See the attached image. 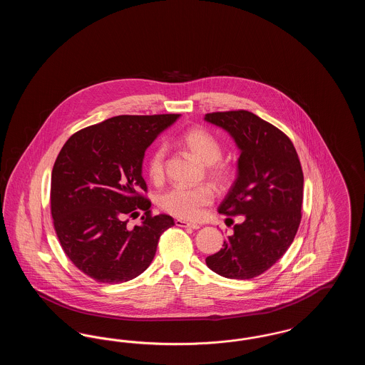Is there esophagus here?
<instances>
[{"label": "esophagus", "mask_w": 365, "mask_h": 365, "mask_svg": "<svg viewBox=\"0 0 365 365\" xmlns=\"http://www.w3.org/2000/svg\"><path fill=\"white\" fill-rule=\"evenodd\" d=\"M175 225L178 227H185V228H192V230H198L200 226L198 225H192V223H189V222H186V220H182V219H176L175 220Z\"/></svg>", "instance_id": "obj_1"}]
</instances>
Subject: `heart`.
Wrapping results in <instances>:
<instances>
[{"label":"heart","mask_w":365,"mask_h":365,"mask_svg":"<svg viewBox=\"0 0 365 365\" xmlns=\"http://www.w3.org/2000/svg\"><path fill=\"white\" fill-rule=\"evenodd\" d=\"M180 143L197 157L201 163L208 165V173L212 179L217 183H225L228 178L230 168L226 163H220L222 146L219 140L204 128H191L180 137ZM165 170V150L164 148H157L149 157L148 175L158 183L164 179ZM213 190L207 185L187 187L174 186L170 190L164 191L158 197V205L164 212L175 217L185 220H198L202 217L205 208L213 201Z\"/></svg>","instance_id":"1"}]
</instances>
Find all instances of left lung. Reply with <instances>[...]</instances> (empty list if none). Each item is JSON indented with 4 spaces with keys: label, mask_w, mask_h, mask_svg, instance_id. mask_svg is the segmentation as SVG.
I'll use <instances>...</instances> for the list:
<instances>
[{
    "label": "left lung",
    "mask_w": 365,
    "mask_h": 365,
    "mask_svg": "<svg viewBox=\"0 0 365 365\" xmlns=\"http://www.w3.org/2000/svg\"><path fill=\"white\" fill-rule=\"evenodd\" d=\"M204 119L227 131L240 149L237 178L219 213L243 216L223 249L205 261L225 278H255L294 241L304 191L301 163L287 135L252 112H215Z\"/></svg>",
    "instance_id": "1"
}]
</instances>
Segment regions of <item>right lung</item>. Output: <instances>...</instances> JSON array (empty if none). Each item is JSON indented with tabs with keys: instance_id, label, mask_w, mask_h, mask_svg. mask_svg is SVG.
Wrapping results in <instances>:
<instances>
[{
	"instance_id": "add662e5",
	"label": "right lung",
	"mask_w": 365,
	"mask_h": 365,
	"mask_svg": "<svg viewBox=\"0 0 365 365\" xmlns=\"http://www.w3.org/2000/svg\"><path fill=\"white\" fill-rule=\"evenodd\" d=\"M180 115L110 118L75 133L53 165L51 207L63 250L73 265L101 283L140 275L156 255L160 235L174 226L150 212L142 192L146 149ZM143 210V222L126 226Z\"/></svg>"
}]
</instances>
